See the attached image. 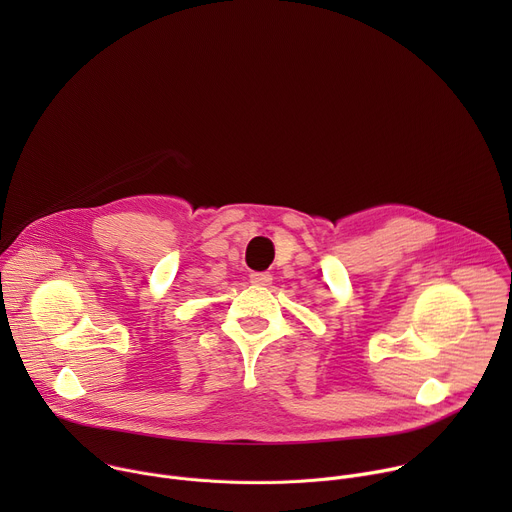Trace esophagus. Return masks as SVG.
I'll return each mask as SVG.
<instances>
[{"instance_id":"obj_1","label":"esophagus","mask_w":512,"mask_h":512,"mask_svg":"<svg viewBox=\"0 0 512 512\" xmlns=\"http://www.w3.org/2000/svg\"><path fill=\"white\" fill-rule=\"evenodd\" d=\"M249 279H251L253 285H269L273 277H271V273H267V271H253V273L249 275Z\"/></svg>"}]
</instances>
